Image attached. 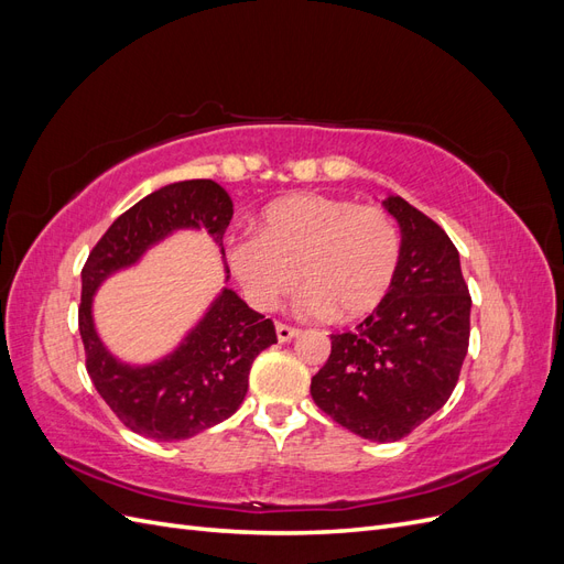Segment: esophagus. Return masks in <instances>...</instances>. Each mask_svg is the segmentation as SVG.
Listing matches in <instances>:
<instances>
[{
	"mask_svg": "<svg viewBox=\"0 0 564 564\" xmlns=\"http://www.w3.org/2000/svg\"><path fill=\"white\" fill-rule=\"evenodd\" d=\"M275 332H278V338L282 340V344H286V340H292L294 336H299L296 327H289V324H282V322L275 324Z\"/></svg>",
	"mask_w": 564,
	"mask_h": 564,
	"instance_id": "obj_1",
	"label": "esophagus"
}]
</instances>
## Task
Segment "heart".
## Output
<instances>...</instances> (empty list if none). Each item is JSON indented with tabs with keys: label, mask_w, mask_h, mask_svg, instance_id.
<instances>
[{
	"label": "heart",
	"mask_w": 564,
	"mask_h": 564,
	"mask_svg": "<svg viewBox=\"0 0 564 564\" xmlns=\"http://www.w3.org/2000/svg\"><path fill=\"white\" fill-rule=\"evenodd\" d=\"M228 263L247 299L272 311L296 282L303 315L348 322L377 311L395 282L402 237L381 207L303 193L263 209L259 235H235Z\"/></svg>",
	"instance_id": "obj_1"
}]
</instances>
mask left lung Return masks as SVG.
Here are the masks:
<instances>
[{"label": "left lung", "instance_id": "obj_1", "mask_svg": "<svg viewBox=\"0 0 564 564\" xmlns=\"http://www.w3.org/2000/svg\"><path fill=\"white\" fill-rule=\"evenodd\" d=\"M383 207L402 230L395 282L355 332L332 334L311 395L350 433L395 442L449 400L468 352L470 294L447 232L398 195Z\"/></svg>", "mask_w": 564, "mask_h": 564}]
</instances>
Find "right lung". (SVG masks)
Returning <instances> with one entry per match:
<instances>
[{
    "label": "right lung",
    "instance_id": "obj_1",
    "mask_svg": "<svg viewBox=\"0 0 564 564\" xmlns=\"http://www.w3.org/2000/svg\"><path fill=\"white\" fill-rule=\"evenodd\" d=\"M230 218L232 199L218 183L197 178L164 185L119 216L84 263L79 334L87 371L98 395L133 433L174 442L226 421L247 395L256 355L278 344L275 324L228 286L176 350L152 365L117 360L96 332L94 294L110 275L139 263L176 230L204 228L224 253Z\"/></svg>",
    "mask_w": 564,
    "mask_h": 564
}]
</instances>
